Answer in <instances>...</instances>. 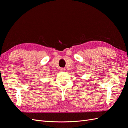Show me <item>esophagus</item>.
<instances>
[{
	"instance_id": "34e87169",
	"label": "esophagus",
	"mask_w": 128,
	"mask_h": 128,
	"mask_svg": "<svg viewBox=\"0 0 128 128\" xmlns=\"http://www.w3.org/2000/svg\"><path fill=\"white\" fill-rule=\"evenodd\" d=\"M60 69H61V71H62V72H64V70H65V69H64V68H61Z\"/></svg>"
}]
</instances>
